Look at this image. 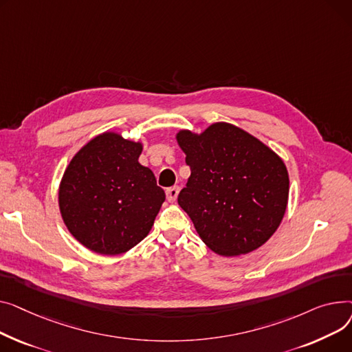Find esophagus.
I'll return each mask as SVG.
<instances>
[{
    "mask_svg": "<svg viewBox=\"0 0 352 352\" xmlns=\"http://www.w3.org/2000/svg\"><path fill=\"white\" fill-rule=\"evenodd\" d=\"M177 195H179V188L177 186H173V188H169L166 190V197L170 203H173L176 199H177Z\"/></svg>",
    "mask_w": 352,
    "mask_h": 352,
    "instance_id": "34e87169",
    "label": "esophagus"
}]
</instances>
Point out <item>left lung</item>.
Segmentation results:
<instances>
[{
  "instance_id": "obj_1",
  "label": "left lung",
  "mask_w": 352,
  "mask_h": 352,
  "mask_svg": "<svg viewBox=\"0 0 352 352\" xmlns=\"http://www.w3.org/2000/svg\"><path fill=\"white\" fill-rule=\"evenodd\" d=\"M190 166L177 203L204 244L220 256L250 253L280 226L288 201L284 162L263 142L230 123L176 136Z\"/></svg>"
}]
</instances>
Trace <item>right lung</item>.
I'll return each mask as SVG.
<instances>
[{
  "instance_id": "add662e5",
  "label": "right lung",
  "mask_w": 352,
  "mask_h": 352,
  "mask_svg": "<svg viewBox=\"0 0 352 352\" xmlns=\"http://www.w3.org/2000/svg\"><path fill=\"white\" fill-rule=\"evenodd\" d=\"M142 143L105 132L71 160L59 186V210L87 249L122 254L151 232L166 199L153 172L138 162Z\"/></svg>"
}]
</instances>
